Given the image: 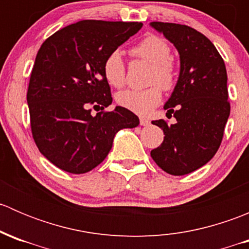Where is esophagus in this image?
<instances>
[{
    "instance_id": "1",
    "label": "esophagus",
    "mask_w": 249,
    "mask_h": 249,
    "mask_svg": "<svg viewBox=\"0 0 249 249\" xmlns=\"http://www.w3.org/2000/svg\"><path fill=\"white\" fill-rule=\"evenodd\" d=\"M140 124L142 125V126H148V125L150 124V122L148 119H145V118H141V119H140Z\"/></svg>"
}]
</instances>
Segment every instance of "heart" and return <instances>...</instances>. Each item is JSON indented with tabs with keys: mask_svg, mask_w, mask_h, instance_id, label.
<instances>
[{
	"mask_svg": "<svg viewBox=\"0 0 249 249\" xmlns=\"http://www.w3.org/2000/svg\"><path fill=\"white\" fill-rule=\"evenodd\" d=\"M132 56L150 64L148 83L158 84L164 90L172 89L176 83V70L170 60L171 49L166 41L158 36H148L130 50ZM104 76L109 85L123 87L125 65L119 50H114L104 61ZM161 101V91L157 85L143 90H124L117 96L119 106L140 115H147Z\"/></svg>",
	"mask_w": 249,
	"mask_h": 249,
	"instance_id": "1",
	"label": "heart"
}]
</instances>
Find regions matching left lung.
<instances>
[{
	"instance_id": "left-lung-1",
	"label": "left lung",
	"mask_w": 249,
	"mask_h": 249,
	"mask_svg": "<svg viewBox=\"0 0 249 249\" xmlns=\"http://www.w3.org/2000/svg\"><path fill=\"white\" fill-rule=\"evenodd\" d=\"M149 25L179 54V76L164 105L166 115L173 114L176 123L153 120L165 137L150 155L165 172L188 175L207 164L222 142L230 115L227 69L212 42L196 30L172 22Z\"/></svg>"
}]
</instances>
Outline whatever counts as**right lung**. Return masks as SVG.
Masks as SVG:
<instances>
[{
	"label": "right lung",
	"mask_w": 249,
	"mask_h": 249,
	"mask_svg": "<svg viewBox=\"0 0 249 249\" xmlns=\"http://www.w3.org/2000/svg\"><path fill=\"white\" fill-rule=\"evenodd\" d=\"M142 27V22L82 20L55 32L37 53L27 90L31 130L39 152L59 169L89 172L108 155L122 129L140 119L131 110L108 107L113 99L104 61Z\"/></svg>",
	"instance_id": "add662e5"
}]
</instances>
